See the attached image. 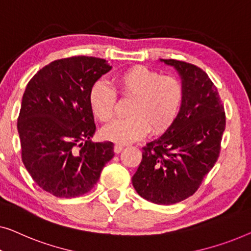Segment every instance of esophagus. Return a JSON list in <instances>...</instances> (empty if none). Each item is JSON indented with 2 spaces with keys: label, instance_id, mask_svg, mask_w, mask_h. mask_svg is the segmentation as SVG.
Wrapping results in <instances>:
<instances>
[{
  "label": "esophagus",
  "instance_id": "esophagus-1",
  "mask_svg": "<svg viewBox=\"0 0 251 251\" xmlns=\"http://www.w3.org/2000/svg\"><path fill=\"white\" fill-rule=\"evenodd\" d=\"M123 149H124V144H121V143H116L115 144L114 150H115L116 153H119Z\"/></svg>",
  "mask_w": 251,
  "mask_h": 251
}]
</instances>
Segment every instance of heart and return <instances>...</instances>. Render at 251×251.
Returning <instances> with one entry per match:
<instances>
[{
	"instance_id": "obj_1",
	"label": "heart",
	"mask_w": 251,
	"mask_h": 251,
	"mask_svg": "<svg viewBox=\"0 0 251 251\" xmlns=\"http://www.w3.org/2000/svg\"><path fill=\"white\" fill-rule=\"evenodd\" d=\"M114 84L119 94L133 97V100L128 108L129 117L116 119L102 130L107 140L128 143L146 135L150 128L153 133L162 132L181 108V83L147 67L134 66L123 70L115 76ZM89 104L99 121H110L116 107L114 89L103 80L95 82L89 92Z\"/></svg>"
}]
</instances>
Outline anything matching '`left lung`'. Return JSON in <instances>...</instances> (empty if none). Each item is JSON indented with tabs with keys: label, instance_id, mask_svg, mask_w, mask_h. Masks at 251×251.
<instances>
[{
	"label": "left lung",
	"instance_id": "8db88e82",
	"mask_svg": "<svg viewBox=\"0 0 251 251\" xmlns=\"http://www.w3.org/2000/svg\"><path fill=\"white\" fill-rule=\"evenodd\" d=\"M160 62L177 72L182 104L165 133L143 148L132 183L143 199L173 204L192 196L217 161L225 112L216 86L203 70L174 59Z\"/></svg>",
	"mask_w": 251,
	"mask_h": 251
}]
</instances>
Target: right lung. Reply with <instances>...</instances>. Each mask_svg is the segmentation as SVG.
Here are the masks:
<instances>
[{"instance_id": "1", "label": "right lung", "mask_w": 251, "mask_h": 251, "mask_svg": "<svg viewBox=\"0 0 251 251\" xmlns=\"http://www.w3.org/2000/svg\"><path fill=\"white\" fill-rule=\"evenodd\" d=\"M112 67L104 59L72 56L49 63L27 84L18 133L21 158L36 184L59 198L89 192L115 156L112 142H92L89 92Z\"/></svg>"}]
</instances>
